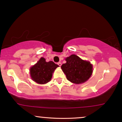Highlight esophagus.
Masks as SVG:
<instances>
[{
	"instance_id": "34e87169",
	"label": "esophagus",
	"mask_w": 122,
	"mask_h": 122,
	"mask_svg": "<svg viewBox=\"0 0 122 122\" xmlns=\"http://www.w3.org/2000/svg\"><path fill=\"white\" fill-rule=\"evenodd\" d=\"M58 65L59 66H61V62H58Z\"/></svg>"
}]
</instances>
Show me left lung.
<instances>
[{
  "label": "left lung",
  "mask_w": 122,
  "mask_h": 122,
  "mask_svg": "<svg viewBox=\"0 0 122 122\" xmlns=\"http://www.w3.org/2000/svg\"><path fill=\"white\" fill-rule=\"evenodd\" d=\"M67 62L61 68L68 80L75 84L83 83L89 79L92 73V65L76 55H71L66 59Z\"/></svg>",
  "instance_id": "8db88e82"
}]
</instances>
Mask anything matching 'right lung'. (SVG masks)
<instances>
[{
	"label": "right lung",
	"mask_w": 122,
	"mask_h": 122,
	"mask_svg": "<svg viewBox=\"0 0 122 122\" xmlns=\"http://www.w3.org/2000/svg\"><path fill=\"white\" fill-rule=\"evenodd\" d=\"M58 66L53 61L46 62L45 58H41L37 64L30 68V73L31 79L40 84L47 83L51 79L55 69Z\"/></svg>",
	"instance_id": "1"
}]
</instances>
